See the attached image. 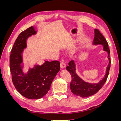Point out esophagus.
<instances>
[{"label":"esophagus","mask_w":121,"mask_h":121,"mask_svg":"<svg viewBox=\"0 0 121 121\" xmlns=\"http://www.w3.org/2000/svg\"><path fill=\"white\" fill-rule=\"evenodd\" d=\"M60 67L61 68H65L66 67V65L65 64V62H63V61L60 63Z\"/></svg>","instance_id":"1"}]
</instances>
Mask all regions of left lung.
Returning <instances> with one entry per match:
<instances>
[{"label": "left lung", "instance_id": "1", "mask_svg": "<svg viewBox=\"0 0 121 121\" xmlns=\"http://www.w3.org/2000/svg\"><path fill=\"white\" fill-rule=\"evenodd\" d=\"M94 33L95 35L93 44L94 45H102L103 46V50L107 52L108 54L107 58L109 60V63L106 68V73L103 78L97 83H91L85 82L76 73V63L73 60L70 61L68 64L69 65L66 68L71 74L72 77L70 86L71 92L74 95L82 98L93 95L102 88L107 80L111 67V58L109 57L110 51L108 46V43L98 30L95 29Z\"/></svg>", "mask_w": 121, "mask_h": 121}]
</instances>
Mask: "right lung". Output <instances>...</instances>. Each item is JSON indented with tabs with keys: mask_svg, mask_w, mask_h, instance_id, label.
<instances>
[{
	"mask_svg": "<svg viewBox=\"0 0 121 121\" xmlns=\"http://www.w3.org/2000/svg\"><path fill=\"white\" fill-rule=\"evenodd\" d=\"M37 30L31 26L24 30L17 37L10 52V70L15 88L22 95L28 99L43 97L50 89L52 81L60 71L58 61H45L42 65H35L24 73L23 53L27 48V39L36 35Z\"/></svg>",
	"mask_w": 121,
	"mask_h": 121,
	"instance_id": "obj_1",
	"label": "right lung"
}]
</instances>
